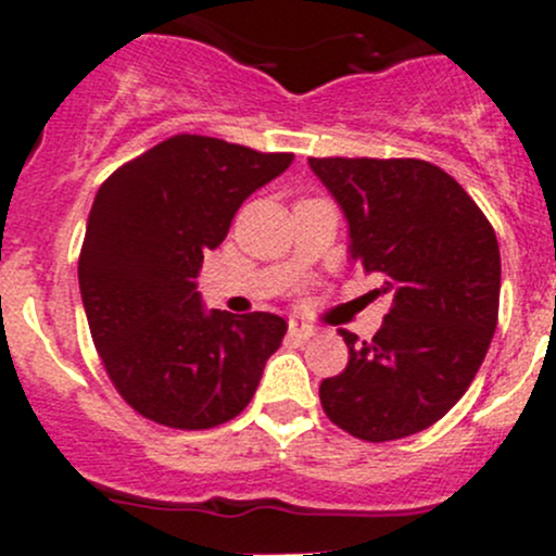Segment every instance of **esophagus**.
Instances as JSON below:
<instances>
[{
  "mask_svg": "<svg viewBox=\"0 0 556 556\" xmlns=\"http://www.w3.org/2000/svg\"><path fill=\"white\" fill-rule=\"evenodd\" d=\"M290 336H293V339H299V341H309L314 336V328H312V325L301 323V319H290Z\"/></svg>",
  "mask_w": 556,
  "mask_h": 556,
  "instance_id": "1",
  "label": "esophagus"
}]
</instances>
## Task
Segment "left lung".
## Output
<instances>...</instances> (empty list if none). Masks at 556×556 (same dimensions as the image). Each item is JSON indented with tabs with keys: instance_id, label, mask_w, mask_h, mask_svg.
Segmentation results:
<instances>
[{
	"instance_id": "8db88e82",
	"label": "left lung",
	"mask_w": 556,
	"mask_h": 556,
	"mask_svg": "<svg viewBox=\"0 0 556 556\" xmlns=\"http://www.w3.org/2000/svg\"><path fill=\"white\" fill-rule=\"evenodd\" d=\"M350 223V252L392 306L371 341L341 328L350 363L323 379L333 425L371 444L439 422L484 363L501 306L495 228L439 166L419 159H309Z\"/></svg>"
}]
</instances>
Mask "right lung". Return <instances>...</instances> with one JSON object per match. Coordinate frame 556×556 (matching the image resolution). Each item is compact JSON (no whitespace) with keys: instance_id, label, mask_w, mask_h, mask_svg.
<instances>
[{"instance_id":"1","label":"right lung","mask_w":556,"mask_h":556,"mask_svg":"<svg viewBox=\"0 0 556 556\" xmlns=\"http://www.w3.org/2000/svg\"><path fill=\"white\" fill-rule=\"evenodd\" d=\"M293 153L174 134L104 179L83 239L80 295L102 366L150 422L210 430L242 414L288 323L204 312L195 277L250 193Z\"/></svg>"}]
</instances>
